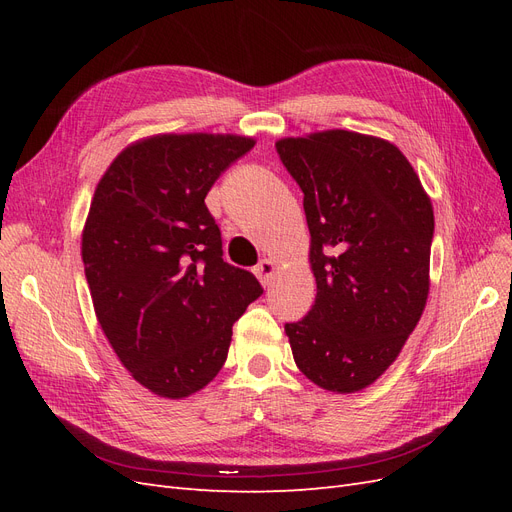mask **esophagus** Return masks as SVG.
Here are the masks:
<instances>
[{
  "label": "esophagus",
  "mask_w": 512,
  "mask_h": 512,
  "mask_svg": "<svg viewBox=\"0 0 512 512\" xmlns=\"http://www.w3.org/2000/svg\"><path fill=\"white\" fill-rule=\"evenodd\" d=\"M275 271H277V265H275L273 260H269V258L260 260V262H258V267L254 269V273L258 275V280H260V284H262V286H271L273 277H275Z\"/></svg>",
  "instance_id": "obj_1"
}]
</instances>
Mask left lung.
Returning a JSON list of instances; mask_svg holds the SVG:
<instances>
[{
	"label": "left lung",
	"mask_w": 512,
	"mask_h": 512,
	"mask_svg": "<svg viewBox=\"0 0 512 512\" xmlns=\"http://www.w3.org/2000/svg\"><path fill=\"white\" fill-rule=\"evenodd\" d=\"M303 192L316 301L286 322L294 363L314 384L354 393L378 380L421 320L433 209L395 145L348 130L282 138Z\"/></svg>",
	"instance_id": "obj_1"
}]
</instances>
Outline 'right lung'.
<instances>
[{
	"mask_svg": "<svg viewBox=\"0 0 512 512\" xmlns=\"http://www.w3.org/2000/svg\"><path fill=\"white\" fill-rule=\"evenodd\" d=\"M254 147L232 134H160L123 149L100 179L83 265L104 335L145 389L188 397L222 369L256 277L224 262L205 205L211 185Z\"/></svg>",
	"mask_w": 512,
	"mask_h": 512,
	"instance_id": "1",
	"label": "right lung"
}]
</instances>
